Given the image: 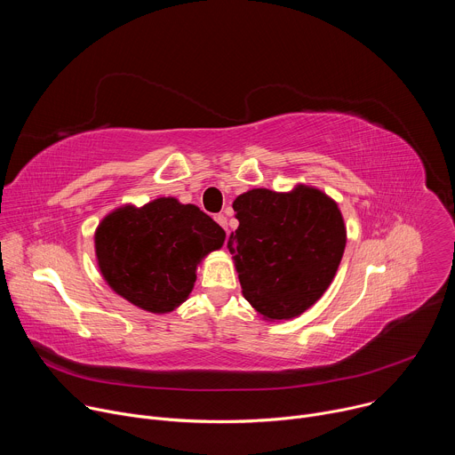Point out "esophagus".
I'll use <instances>...</instances> for the list:
<instances>
[{
  "instance_id": "esophagus-1",
  "label": "esophagus",
  "mask_w": 455,
  "mask_h": 455,
  "mask_svg": "<svg viewBox=\"0 0 455 455\" xmlns=\"http://www.w3.org/2000/svg\"><path fill=\"white\" fill-rule=\"evenodd\" d=\"M214 220H216V223H218V225H221V227L227 230V216H223V214H216V216H214Z\"/></svg>"
}]
</instances>
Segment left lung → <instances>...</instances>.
I'll use <instances>...</instances> for the list:
<instances>
[{"instance_id": "obj_1", "label": "left lung", "mask_w": 455, "mask_h": 455, "mask_svg": "<svg viewBox=\"0 0 455 455\" xmlns=\"http://www.w3.org/2000/svg\"><path fill=\"white\" fill-rule=\"evenodd\" d=\"M239 227L230 250L244 299L270 320L313 306L331 284L346 248L337 204L318 188H251L234 202Z\"/></svg>"}]
</instances>
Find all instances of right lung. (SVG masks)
<instances>
[{
  "label": "right lung",
  "instance_id": "1",
  "mask_svg": "<svg viewBox=\"0 0 455 455\" xmlns=\"http://www.w3.org/2000/svg\"><path fill=\"white\" fill-rule=\"evenodd\" d=\"M223 241L225 230L198 207L158 198L104 218L95 253L118 295L146 311L167 313L188 297L202 257Z\"/></svg>",
  "mask_w": 455,
  "mask_h": 455
}]
</instances>
